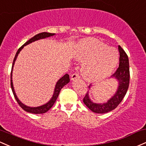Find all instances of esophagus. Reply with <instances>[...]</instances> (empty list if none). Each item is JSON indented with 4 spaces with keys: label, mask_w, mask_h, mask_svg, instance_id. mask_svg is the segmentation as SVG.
I'll return each instance as SVG.
<instances>
[{
    "label": "esophagus",
    "mask_w": 146,
    "mask_h": 146,
    "mask_svg": "<svg viewBox=\"0 0 146 146\" xmlns=\"http://www.w3.org/2000/svg\"><path fill=\"white\" fill-rule=\"evenodd\" d=\"M70 78H71L72 80H74L77 79V78H80V76L77 73H73V74L71 75Z\"/></svg>",
    "instance_id": "1"
}]
</instances>
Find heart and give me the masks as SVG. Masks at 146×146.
Instances as JSON below:
<instances>
[{
  "mask_svg": "<svg viewBox=\"0 0 146 146\" xmlns=\"http://www.w3.org/2000/svg\"><path fill=\"white\" fill-rule=\"evenodd\" d=\"M79 58L84 76L89 80H98L109 76L118 61L116 50L94 38L84 39L80 44Z\"/></svg>",
  "mask_w": 146,
  "mask_h": 146,
  "instance_id": "b5f03b06",
  "label": "heart"
}]
</instances>
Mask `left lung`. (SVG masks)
<instances>
[{
	"label": "left lung",
	"instance_id": "left-lung-1",
	"mask_svg": "<svg viewBox=\"0 0 146 146\" xmlns=\"http://www.w3.org/2000/svg\"><path fill=\"white\" fill-rule=\"evenodd\" d=\"M118 51L120 53L119 66L111 78H114L118 80V86L116 92L108 101L105 103H94L91 100L89 96V92L83 98V102L89 110L94 113H105L111 111L116 108L118 105L122 101L123 98L127 93L129 83V66L128 57L124 50L118 46ZM89 86L90 88V86Z\"/></svg>",
	"mask_w": 146,
	"mask_h": 146
}]
</instances>
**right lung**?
Returning <instances> with one entry per match:
<instances>
[{
  "mask_svg": "<svg viewBox=\"0 0 146 146\" xmlns=\"http://www.w3.org/2000/svg\"><path fill=\"white\" fill-rule=\"evenodd\" d=\"M55 35V33H39V34H38V35H36L35 36H33V38H31L30 39H29L27 42H25V44H24L23 46H22L18 50V51H17V53H16L15 57H14L13 64H12V71H11V88H12V92H13L14 96V98H15L16 100H17V102H18L19 106H20L23 110H25V111L27 112H30V113H35V114H36V113H46V111H48L53 106V105L55 104L56 100H57V98H58L59 94H60L61 89H62V88H63L64 86L66 85V84H67L70 82L69 76H68V74H66L63 77H62V78H61L57 82V84H56L55 87V91H54L53 96H52V97L51 98L50 100L49 101L47 102V103L44 104V105H41V106L36 107H30L26 106V105H25L24 104L22 103V102L19 100L18 98H17V95H16L15 91H14L13 82H12V70H13V67H14V63H15V61H16V60H17V56H18L19 52H20V51L23 48L24 46H25L26 45H28L29 44H31L32 42H34V41H37V40H39V39H45V38H46V37H49V36H53V35Z\"/></svg>",
  "mask_w": 146,
  "mask_h": 146,
  "instance_id": "add662e5",
  "label": "right lung"
}]
</instances>
